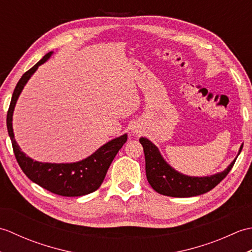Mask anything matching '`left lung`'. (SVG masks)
Instances as JSON below:
<instances>
[{
  "instance_id": "1",
  "label": "left lung",
  "mask_w": 252,
  "mask_h": 252,
  "mask_svg": "<svg viewBox=\"0 0 252 252\" xmlns=\"http://www.w3.org/2000/svg\"><path fill=\"white\" fill-rule=\"evenodd\" d=\"M140 143L144 148L146 162V176L148 183L157 192L170 197H192L198 196L211 190L225 178L232 170L234 161L228 165L223 172L215 175L205 176V178H194L179 173L164 161L160 155L158 148L145 137L140 138ZM243 145L240 146L239 153L242 152Z\"/></svg>"
}]
</instances>
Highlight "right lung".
I'll return each mask as SVG.
<instances>
[{
    "label": "right lung",
    "mask_w": 252,
    "mask_h": 252,
    "mask_svg": "<svg viewBox=\"0 0 252 252\" xmlns=\"http://www.w3.org/2000/svg\"><path fill=\"white\" fill-rule=\"evenodd\" d=\"M52 53H47L40 62L26 71L16 85L7 111L8 135L12 141L13 151L19 167L32 182L56 195L65 197L88 195L98 189L103 183L112 160L127 140L126 134L105 144L87 159L73 163H44L33 161L20 151L18 144L14 138L12 120L16 101L27 81L34 73L37 67L49 60Z\"/></svg>",
    "instance_id": "right-lung-1"
}]
</instances>
